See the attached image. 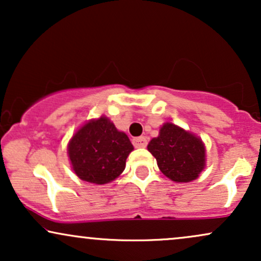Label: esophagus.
Here are the masks:
<instances>
[{
  "label": "esophagus",
  "mask_w": 261,
  "mask_h": 261,
  "mask_svg": "<svg viewBox=\"0 0 261 261\" xmlns=\"http://www.w3.org/2000/svg\"><path fill=\"white\" fill-rule=\"evenodd\" d=\"M133 145L136 148H145L147 146V139L143 136L135 137V139H133Z\"/></svg>",
  "instance_id": "esophagus-1"
}]
</instances>
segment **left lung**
Returning <instances> with one entry per match:
<instances>
[{"label": "left lung", "instance_id": "obj_1", "mask_svg": "<svg viewBox=\"0 0 261 261\" xmlns=\"http://www.w3.org/2000/svg\"><path fill=\"white\" fill-rule=\"evenodd\" d=\"M158 168L173 181L188 182L199 176L205 166V146L201 140L181 127L167 122L160 136L147 146Z\"/></svg>", "mask_w": 261, "mask_h": 261}]
</instances>
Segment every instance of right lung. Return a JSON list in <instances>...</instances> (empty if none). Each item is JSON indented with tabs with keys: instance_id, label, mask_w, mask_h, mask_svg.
<instances>
[{
	"instance_id": "right-lung-1",
	"label": "right lung",
	"mask_w": 261,
	"mask_h": 261,
	"mask_svg": "<svg viewBox=\"0 0 261 261\" xmlns=\"http://www.w3.org/2000/svg\"><path fill=\"white\" fill-rule=\"evenodd\" d=\"M133 149L126 135L101 116L87 122L74 134L68 145V157L82 180L107 184L121 174Z\"/></svg>"
}]
</instances>
